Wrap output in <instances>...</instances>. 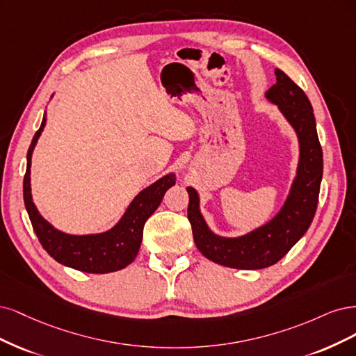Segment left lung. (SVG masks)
I'll return each mask as SVG.
<instances>
[{"label":"left lung","instance_id":"1","mask_svg":"<svg viewBox=\"0 0 356 356\" xmlns=\"http://www.w3.org/2000/svg\"><path fill=\"white\" fill-rule=\"evenodd\" d=\"M266 97L278 105L300 140V164L290 197L268 225L241 238H220L210 232L198 209V195L188 188V219L198 250L217 265L234 269H263L280 261L311 226L323 179V149L314 109L305 91L281 70Z\"/></svg>","mask_w":356,"mask_h":356}]
</instances>
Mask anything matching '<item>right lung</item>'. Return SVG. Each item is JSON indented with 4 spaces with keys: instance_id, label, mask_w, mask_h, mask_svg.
Segmentation results:
<instances>
[{
    "instance_id": "obj_1",
    "label": "right lung",
    "mask_w": 356,
    "mask_h": 356,
    "mask_svg": "<svg viewBox=\"0 0 356 356\" xmlns=\"http://www.w3.org/2000/svg\"><path fill=\"white\" fill-rule=\"evenodd\" d=\"M44 125L45 118H42L41 127L37 130L35 136H33L31 146L28 149V164L24 177L25 207L33 231H35L38 236L40 244L54 260L62 263L65 266H70L81 272L108 273L129 266L136 259L137 253H139L145 222L158 209V205L161 204L165 191L176 183L175 176L167 175L137 195L120 223L111 229V231L100 235L87 236L62 234L56 231L51 225L42 219L31 198V155Z\"/></svg>"
}]
</instances>
